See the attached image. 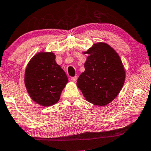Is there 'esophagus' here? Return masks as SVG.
Segmentation results:
<instances>
[{
    "label": "esophagus",
    "mask_w": 151,
    "mask_h": 151,
    "mask_svg": "<svg viewBox=\"0 0 151 151\" xmlns=\"http://www.w3.org/2000/svg\"><path fill=\"white\" fill-rule=\"evenodd\" d=\"M76 80H77V76H74V77H70V81L76 82Z\"/></svg>",
    "instance_id": "1"
}]
</instances>
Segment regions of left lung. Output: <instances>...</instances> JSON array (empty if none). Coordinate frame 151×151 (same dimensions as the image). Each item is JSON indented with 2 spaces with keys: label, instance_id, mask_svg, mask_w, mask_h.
<instances>
[{
  "label": "left lung",
  "instance_id": "8db88e82",
  "mask_svg": "<svg viewBox=\"0 0 151 151\" xmlns=\"http://www.w3.org/2000/svg\"><path fill=\"white\" fill-rule=\"evenodd\" d=\"M83 53L89 55L76 86L86 101L105 106L118 96L124 85L125 71L122 61L115 50L103 42L94 44Z\"/></svg>",
  "mask_w": 151,
  "mask_h": 151
}]
</instances>
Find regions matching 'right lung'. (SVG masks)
<instances>
[{"mask_svg": "<svg viewBox=\"0 0 151 151\" xmlns=\"http://www.w3.org/2000/svg\"><path fill=\"white\" fill-rule=\"evenodd\" d=\"M68 82L65 72L55 61L52 52H40L29 61L24 73V84L34 102L44 107L55 105Z\"/></svg>", "mask_w": 151, "mask_h": 151, "instance_id": "add662e5", "label": "right lung"}]
</instances>
